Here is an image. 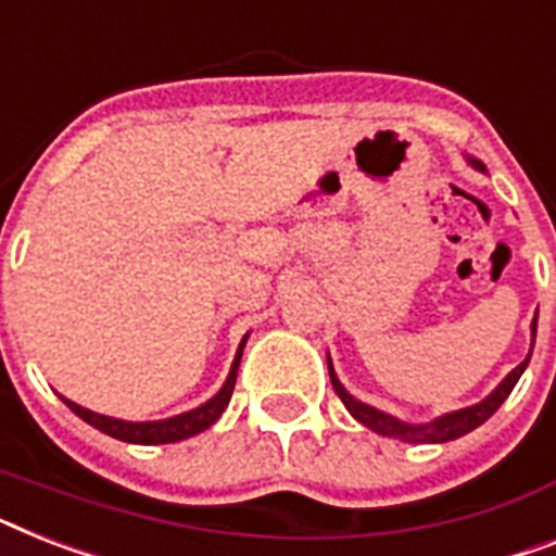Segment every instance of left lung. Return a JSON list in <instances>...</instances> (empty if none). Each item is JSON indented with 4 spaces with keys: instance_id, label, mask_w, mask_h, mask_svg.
Instances as JSON below:
<instances>
[{
    "instance_id": "left-lung-1",
    "label": "left lung",
    "mask_w": 556,
    "mask_h": 556,
    "mask_svg": "<svg viewBox=\"0 0 556 556\" xmlns=\"http://www.w3.org/2000/svg\"><path fill=\"white\" fill-rule=\"evenodd\" d=\"M473 165L482 170L480 162H473ZM534 331H536V317H534ZM528 356L522 359L520 365H517V368H514L511 374H508V377H505L503 382H500L497 391H494L491 396H485L482 403L471 405V408L454 410V414H445V417L434 419V422H428V426H408V422H400V419L388 417V414L371 408V405L359 403V400H354V396H351L349 391L342 388V382L337 380V374H333L331 363H328V374H331V386H333V391H337V396L342 400V405H345V408L351 410V417L359 419L365 428H371V431H377V434L394 437V440H403V442H448V440H457V437L468 434V431H473L477 426H482V422H485V419H489L491 414H494V410L505 403V396L511 394L514 386H517V380H520V374L526 371Z\"/></svg>"
}]
</instances>
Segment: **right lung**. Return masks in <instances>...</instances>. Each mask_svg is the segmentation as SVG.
I'll use <instances>...</instances> for the list:
<instances>
[{
	"instance_id": "1",
	"label": "right lung",
	"mask_w": 556,
	"mask_h": 556,
	"mask_svg": "<svg viewBox=\"0 0 556 556\" xmlns=\"http://www.w3.org/2000/svg\"><path fill=\"white\" fill-rule=\"evenodd\" d=\"M242 349H245V340H242V345H239L237 359H233V365H231V374H228L225 386L219 388V394H216L214 400H207L205 405H200V408L188 410V414H179V417L160 419V422H125V419L93 414V410L71 403V400H65V403H67V408L74 410L76 417H83L88 426L99 428L102 434L116 437V440L137 442V445H160V442L188 440V437L200 434V431H205V428L214 426L216 419H219V414L225 410V405L231 403L233 386H237V368H239V356H242Z\"/></svg>"
}]
</instances>
